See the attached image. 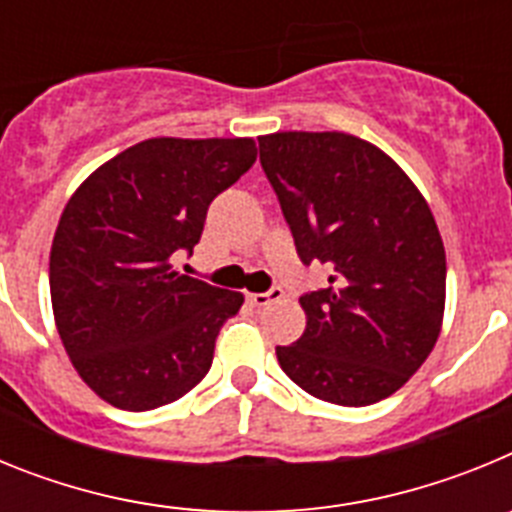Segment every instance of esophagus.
Here are the masks:
<instances>
[{
	"label": "esophagus",
	"instance_id": "obj_1",
	"mask_svg": "<svg viewBox=\"0 0 512 512\" xmlns=\"http://www.w3.org/2000/svg\"><path fill=\"white\" fill-rule=\"evenodd\" d=\"M284 297V289L282 287H271L269 292H253V295H248V302L256 307H266L271 305V302H277Z\"/></svg>",
	"mask_w": 512,
	"mask_h": 512
}]
</instances>
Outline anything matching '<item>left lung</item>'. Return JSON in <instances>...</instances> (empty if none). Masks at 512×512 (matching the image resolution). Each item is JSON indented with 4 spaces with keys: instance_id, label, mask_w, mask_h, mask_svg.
<instances>
[{
    "instance_id": "8db88e82",
    "label": "left lung",
    "mask_w": 512,
    "mask_h": 512,
    "mask_svg": "<svg viewBox=\"0 0 512 512\" xmlns=\"http://www.w3.org/2000/svg\"><path fill=\"white\" fill-rule=\"evenodd\" d=\"M259 153L302 264L333 271L300 297L305 333L277 346L279 366L333 405L390 397L443 325L446 251L431 207L382 148L351 133L261 135Z\"/></svg>"
}]
</instances>
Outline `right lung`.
<instances>
[{
  "mask_svg": "<svg viewBox=\"0 0 512 512\" xmlns=\"http://www.w3.org/2000/svg\"><path fill=\"white\" fill-rule=\"evenodd\" d=\"M256 161L253 138H148L104 161L63 207L51 246L58 336L94 395L161 408L210 372L243 295L174 271L207 207Z\"/></svg>",
  "mask_w": 512,
  "mask_h": 512,
  "instance_id": "obj_1",
  "label": "right lung"
}]
</instances>
